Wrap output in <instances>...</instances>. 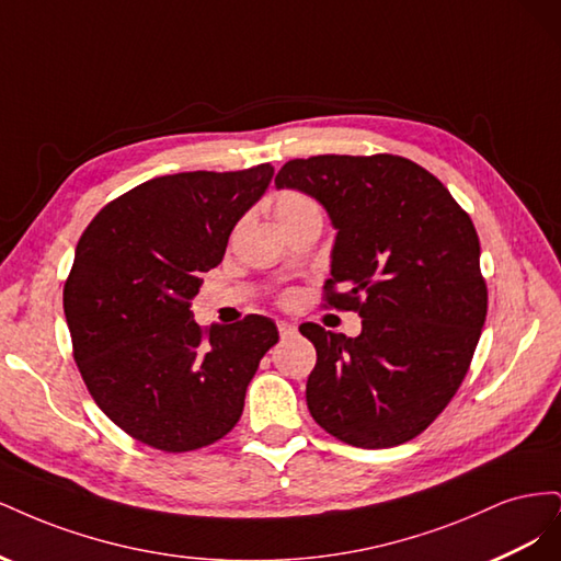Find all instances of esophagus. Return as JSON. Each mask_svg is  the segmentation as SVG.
I'll return each instance as SVG.
<instances>
[{"instance_id": "34e87169", "label": "esophagus", "mask_w": 561, "mask_h": 561, "mask_svg": "<svg viewBox=\"0 0 561 561\" xmlns=\"http://www.w3.org/2000/svg\"><path fill=\"white\" fill-rule=\"evenodd\" d=\"M278 332H280V336L285 339V336H290V334H295V332H297V325H295V322L278 320Z\"/></svg>"}]
</instances>
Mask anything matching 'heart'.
<instances>
[{"label":"heart","instance_id":"b5f03b06","mask_svg":"<svg viewBox=\"0 0 561 561\" xmlns=\"http://www.w3.org/2000/svg\"><path fill=\"white\" fill-rule=\"evenodd\" d=\"M271 206H274V215L280 222V227L299 222V219L322 215L318 201L311 194L299 192V190H280L274 196V203H271Z\"/></svg>","mask_w":561,"mask_h":561}]
</instances>
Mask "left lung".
Listing matches in <instances>:
<instances>
[{
    "label": "left lung",
    "mask_w": 561,
    "mask_h": 561,
    "mask_svg": "<svg viewBox=\"0 0 561 561\" xmlns=\"http://www.w3.org/2000/svg\"><path fill=\"white\" fill-rule=\"evenodd\" d=\"M276 186L307 192L330 213L339 231L322 307L363 318L355 339L299 325L318 353L311 416L353 447L414 439L466 379L486 318L470 215L426 168L396 154L293 159Z\"/></svg>",
    "instance_id": "8db88e82"
}]
</instances>
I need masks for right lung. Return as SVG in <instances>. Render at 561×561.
<instances>
[{"label": "right lung", "instance_id": "right-lung-1", "mask_svg": "<svg viewBox=\"0 0 561 561\" xmlns=\"http://www.w3.org/2000/svg\"><path fill=\"white\" fill-rule=\"evenodd\" d=\"M271 175L260 163L147 180L81 233L62 290L75 363L100 410L142 445L182 454L222 439L278 342L264 316L201 328L190 311Z\"/></svg>", "mask_w": 561, "mask_h": 561}]
</instances>
